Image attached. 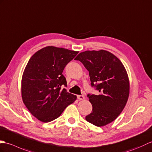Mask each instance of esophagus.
Instances as JSON below:
<instances>
[{
	"instance_id": "esophagus-1",
	"label": "esophagus",
	"mask_w": 152,
	"mask_h": 152,
	"mask_svg": "<svg viewBox=\"0 0 152 152\" xmlns=\"http://www.w3.org/2000/svg\"><path fill=\"white\" fill-rule=\"evenodd\" d=\"M77 99L79 100H83L85 99V96H83V95H78L77 96Z\"/></svg>"
}]
</instances>
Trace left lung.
I'll return each mask as SVG.
<instances>
[{"label":"left lung","instance_id":"left-lung-1","mask_svg":"<svg viewBox=\"0 0 152 152\" xmlns=\"http://www.w3.org/2000/svg\"><path fill=\"white\" fill-rule=\"evenodd\" d=\"M75 60L88 71L91 86L99 92L87 95L92 111L86 116V121L97 127L113 122L124 109L129 94V79L122 63L104 50H86Z\"/></svg>","mask_w":152,"mask_h":152}]
</instances>
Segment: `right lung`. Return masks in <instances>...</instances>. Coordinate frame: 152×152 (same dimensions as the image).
<instances>
[{"mask_svg":"<svg viewBox=\"0 0 152 152\" xmlns=\"http://www.w3.org/2000/svg\"><path fill=\"white\" fill-rule=\"evenodd\" d=\"M78 51L48 46L30 58L21 81L23 103L32 115L43 122L58 118L77 96L67 92L62 72Z\"/></svg>","mask_w":152,"mask_h":152,"instance_id":"1","label":"right lung"}]
</instances>
